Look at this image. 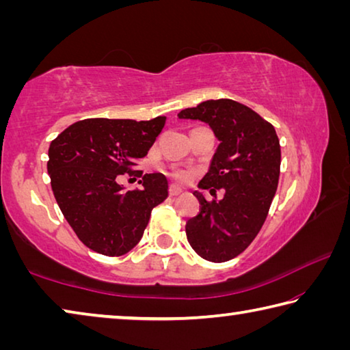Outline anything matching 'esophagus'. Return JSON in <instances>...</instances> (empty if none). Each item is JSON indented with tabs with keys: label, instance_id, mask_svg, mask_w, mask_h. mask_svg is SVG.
I'll list each match as a JSON object with an SVG mask.
<instances>
[{
	"label": "esophagus",
	"instance_id": "esophagus-1",
	"mask_svg": "<svg viewBox=\"0 0 350 350\" xmlns=\"http://www.w3.org/2000/svg\"><path fill=\"white\" fill-rule=\"evenodd\" d=\"M180 193H182V189H180L179 187H176V185H171V187H170V196H171V198L179 196Z\"/></svg>",
	"mask_w": 350,
	"mask_h": 350
}]
</instances>
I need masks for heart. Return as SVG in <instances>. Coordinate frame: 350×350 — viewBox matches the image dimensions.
Instances as JSON below:
<instances>
[{
    "label": "heart",
    "mask_w": 350,
    "mask_h": 350,
    "mask_svg": "<svg viewBox=\"0 0 350 350\" xmlns=\"http://www.w3.org/2000/svg\"><path fill=\"white\" fill-rule=\"evenodd\" d=\"M173 176L176 177L177 180H183L187 177V174L183 173V171H173Z\"/></svg>",
    "instance_id": "1"
}]
</instances>
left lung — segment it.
<instances>
[{
  "instance_id": "1",
  "label": "left lung",
  "mask_w": 350,
  "mask_h": 350,
  "mask_svg": "<svg viewBox=\"0 0 350 350\" xmlns=\"http://www.w3.org/2000/svg\"><path fill=\"white\" fill-rule=\"evenodd\" d=\"M179 118L200 120L219 140L208 173L199 182L198 216L188 219L187 239L200 258L225 262L238 256L256 238L275 198L281 167V146L271 123L258 112L230 98L206 100L182 109Z\"/></svg>"
}]
</instances>
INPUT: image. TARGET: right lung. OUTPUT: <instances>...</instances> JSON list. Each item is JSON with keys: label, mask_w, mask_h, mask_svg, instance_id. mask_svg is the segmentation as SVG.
Here are the masks:
<instances>
[{"label": "right lung", "mask_w": 350, "mask_h": 350, "mask_svg": "<svg viewBox=\"0 0 350 350\" xmlns=\"http://www.w3.org/2000/svg\"><path fill=\"white\" fill-rule=\"evenodd\" d=\"M167 117L151 120L86 118L51 142L47 173L58 206L79 239L105 256H122L139 244L151 211L168 196L161 173L135 170ZM120 174L142 176V189L123 192Z\"/></svg>", "instance_id": "1"}]
</instances>
